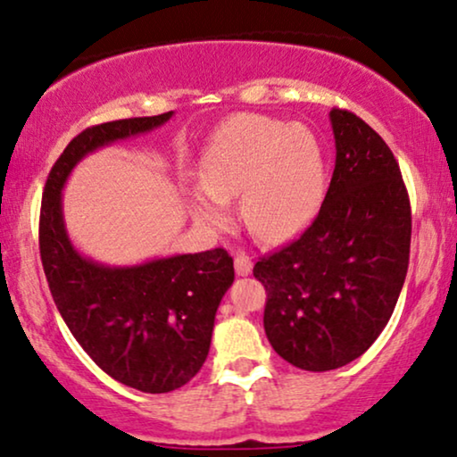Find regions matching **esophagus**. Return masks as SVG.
Listing matches in <instances>:
<instances>
[{"mask_svg": "<svg viewBox=\"0 0 457 457\" xmlns=\"http://www.w3.org/2000/svg\"><path fill=\"white\" fill-rule=\"evenodd\" d=\"M234 267H236V273H238V276H248V273L253 271V261L248 254L238 253L234 259Z\"/></svg>", "mask_w": 457, "mask_h": 457, "instance_id": "esophagus-1", "label": "esophagus"}]
</instances>
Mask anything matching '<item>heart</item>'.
I'll return each mask as SVG.
<instances>
[{
	"instance_id": "1",
	"label": "heart",
	"mask_w": 457,
	"mask_h": 457,
	"mask_svg": "<svg viewBox=\"0 0 457 457\" xmlns=\"http://www.w3.org/2000/svg\"><path fill=\"white\" fill-rule=\"evenodd\" d=\"M324 186V154L312 131L263 114H236L206 144L200 184L187 198L200 221L221 228L229 219L228 203L242 196L248 232L282 242L309 223Z\"/></svg>"
}]
</instances>
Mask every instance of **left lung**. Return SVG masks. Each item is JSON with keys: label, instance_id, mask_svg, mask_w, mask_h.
I'll return each mask as SVG.
<instances>
[{"label": "left lung", "instance_id": "obj_1", "mask_svg": "<svg viewBox=\"0 0 457 457\" xmlns=\"http://www.w3.org/2000/svg\"><path fill=\"white\" fill-rule=\"evenodd\" d=\"M337 165L299 238L254 263L273 351L307 372L363 355L391 320L410 265L411 209L393 152L357 114L332 108Z\"/></svg>", "mask_w": 457, "mask_h": 457}]
</instances>
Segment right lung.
I'll use <instances>...</instances> for the list:
<instances>
[{
    "instance_id": "right-lung-1",
    "label": "right lung",
    "mask_w": 457,
    "mask_h": 457,
    "mask_svg": "<svg viewBox=\"0 0 457 457\" xmlns=\"http://www.w3.org/2000/svg\"><path fill=\"white\" fill-rule=\"evenodd\" d=\"M171 117L111 120L72 137L47 175L39 215L41 263L71 334L97 368L142 393L175 391L203 368L217 307L234 282V259L212 248L133 267L94 263L66 234L62 187L85 154Z\"/></svg>"
}]
</instances>
